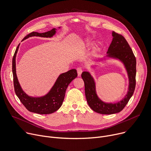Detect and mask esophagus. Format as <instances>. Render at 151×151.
<instances>
[{"mask_svg":"<svg viewBox=\"0 0 151 151\" xmlns=\"http://www.w3.org/2000/svg\"><path fill=\"white\" fill-rule=\"evenodd\" d=\"M76 70H77V72H78V76H80L81 75L82 72H83V68H82V67H79L77 68Z\"/></svg>","mask_w":151,"mask_h":151,"instance_id":"1","label":"esophagus"}]
</instances>
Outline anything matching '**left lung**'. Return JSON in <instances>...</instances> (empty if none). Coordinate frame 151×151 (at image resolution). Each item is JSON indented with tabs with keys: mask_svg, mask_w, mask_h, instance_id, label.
I'll use <instances>...</instances> for the list:
<instances>
[{
	"mask_svg": "<svg viewBox=\"0 0 151 151\" xmlns=\"http://www.w3.org/2000/svg\"><path fill=\"white\" fill-rule=\"evenodd\" d=\"M113 40L109 45L108 57L117 58L124 64L129 78V88L127 94L117 103H105L97 96L93 78L87 72L81 74L85 84V94L87 103L93 110L102 114H111L120 112L128 104L132 96L135 87L136 58L125 37L121 34L113 32Z\"/></svg>",
	"mask_w": 151,
	"mask_h": 151,
	"instance_id": "1",
	"label": "left lung"
}]
</instances>
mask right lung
<instances>
[{
	"label": "right lung",
	"mask_w": 151,
	"mask_h": 151,
	"mask_svg": "<svg viewBox=\"0 0 151 151\" xmlns=\"http://www.w3.org/2000/svg\"><path fill=\"white\" fill-rule=\"evenodd\" d=\"M55 28H53L52 30L44 33L32 32L27 35L23 40L32 36L46 38L52 37L55 34ZM19 45L17 47L15 53L14 54L12 65L14 87L17 96L26 108L30 112L40 114H48L57 111L62 105L68 86L78 76L76 70L72 69L61 74L50 91L44 96L40 98L29 96L21 88L16 75V57Z\"/></svg>",
	"instance_id": "right-lung-1"
}]
</instances>
